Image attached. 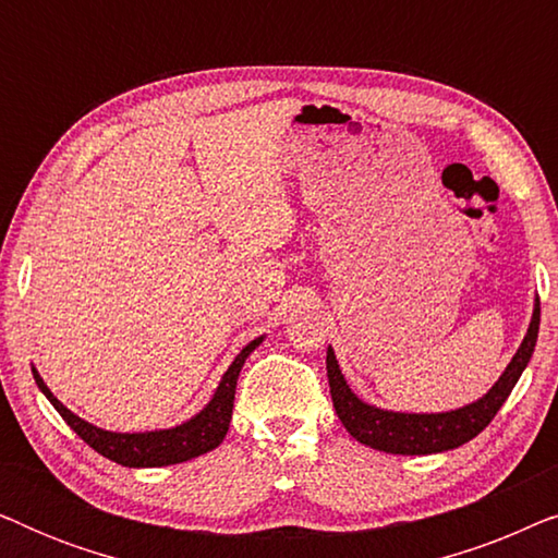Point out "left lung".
I'll return each mask as SVG.
<instances>
[{"label":"left lung","mask_w":558,"mask_h":558,"mask_svg":"<svg viewBox=\"0 0 558 558\" xmlns=\"http://www.w3.org/2000/svg\"><path fill=\"white\" fill-rule=\"evenodd\" d=\"M538 323L541 302L536 300L529 332H525L521 348H518L513 361L508 363L506 373L498 378V384L480 401L454 411H445V414H399V411L368 407L350 391L340 373V365L335 361L332 348H327V380H330L335 411H338L342 426L361 445L388 454H434L462 447L464 441L475 439L493 422L510 391H513V386L531 361L533 348H536Z\"/></svg>","instance_id":"8db88e82"}]
</instances>
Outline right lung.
Here are the masks:
<instances>
[{
    "label": "right lung",
    "mask_w": 558,
    "mask_h": 558,
    "mask_svg": "<svg viewBox=\"0 0 558 558\" xmlns=\"http://www.w3.org/2000/svg\"><path fill=\"white\" fill-rule=\"evenodd\" d=\"M264 338L251 340L246 348L235 355L231 368L223 373L216 393L208 407L201 414H195L190 422L172 426V429H159V432H142V434H119V432H106L98 426L83 422L81 416H75L73 411H68L56 396L50 393V388L45 386V380L37 376L33 368L35 384L40 391L48 396V401L56 407L60 416L65 418V424L86 441L90 449H96L98 454H104L106 460L124 464V468H165V464H178L187 462L193 457H201L210 449H216L223 441L228 424H231L233 414V399H235V380L246 363V357L254 353V348Z\"/></svg>",
    "instance_id": "obj_1"
}]
</instances>
